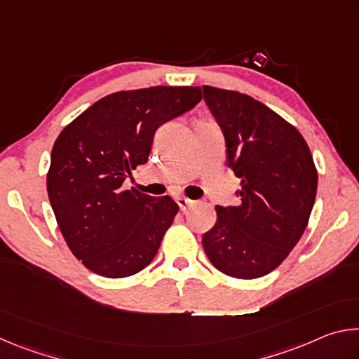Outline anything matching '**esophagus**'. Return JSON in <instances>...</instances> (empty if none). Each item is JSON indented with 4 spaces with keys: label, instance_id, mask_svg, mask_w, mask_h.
Masks as SVG:
<instances>
[{
    "label": "esophagus",
    "instance_id": "obj_1",
    "mask_svg": "<svg viewBox=\"0 0 359 359\" xmlns=\"http://www.w3.org/2000/svg\"><path fill=\"white\" fill-rule=\"evenodd\" d=\"M175 203L179 204L180 210H187V208H190V205L193 204L191 199H188L185 196H177V198H175Z\"/></svg>",
    "mask_w": 359,
    "mask_h": 359
}]
</instances>
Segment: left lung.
Returning <instances> with one entry per match:
<instances>
[{
	"mask_svg": "<svg viewBox=\"0 0 359 359\" xmlns=\"http://www.w3.org/2000/svg\"><path fill=\"white\" fill-rule=\"evenodd\" d=\"M204 101L226 142L228 166L241 179L239 205H217L203 236L218 271L258 278L282 263L307 228L318 174L301 133L252 96L204 85Z\"/></svg>",
	"mask_w": 359,
	"mask_h": 359,
	"instance_id": "obj_1",
	"label": "left lung"
}]
</instances>
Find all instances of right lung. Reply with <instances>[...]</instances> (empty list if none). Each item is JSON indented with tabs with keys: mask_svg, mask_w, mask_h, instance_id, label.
Instances as JSON below:
<instances>
[{
	"mask_svg": "<svg viewBox=\"0 0 359 359\" xmlns=\"http://www.w3.org/2000/svg\"><path fill=\"white\" fill-rule=\"evenodd\" d=\"M201 100L199 87L117 92L60 133L47 193L66 244L87 269L121 278L155 258L179 205L121 185L131 169L147 163L155 131Z\"/></svg>",
	"mask_w": 359,
	"mask_h": 359,
	"instance_id": "obj_1",
	"label": "right lung"
}]
</instances>
